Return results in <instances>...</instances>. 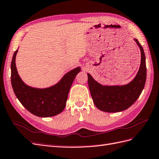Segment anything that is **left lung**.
I'll list each match as a JSON object with an SVG mask.
<instances>
[{
    "label": "left lung",
    "instance_id": "1",
    "mask_svg": "<svg viewBox=\"0 0 159 159\" xmlns=\"http://www.w3.org/2000/svg\"><path fill=\"white\" fill-rule=\"evenodd\" d=\"M141 52L139 70L131 82L121 86H103L88 75V84L95 106L100 110L115 113L125 110L132 105L140 95L146 79V58L143 48L134 39Z\"/></svg>",
    "mask_w": 159,
    "mask_h": 159
}]
</instances>
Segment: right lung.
<instances>
[{"label":"right lung","mask_w":159,"mask_h":159,"mask_svg":"<svg viewBox=\"0 0 159 159\" xmlns=\"http://www.w3.org/2000/svg\"><path fill=\"white\" fill-rule=\"evenodd\" d=\"M17 52L13 54L11 65V84L17 98L27 110L36 116L47 117L59 114L66 106L69 91L80 68L67 72L54 86L46 89L31 87L18 75L15 64Z\"/></svg>","instance_id":"add662e5"}]
</instances>
